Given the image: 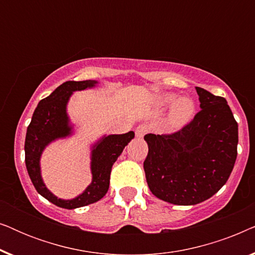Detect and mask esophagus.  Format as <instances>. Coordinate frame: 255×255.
<instances>
[{"label": "esophagus", "mask_w": 255, "mask_h": 255, "mask_svg": "<svg viewBox=\"0 0 255 255\" xmlns=\"http://www.w3.org/2000/svg\"><path fill=\"white\" fill-rule=\"evenodd\" d=\"M147 132H148L147 125H145V124L139 125V127H137V128H135V137L142 138L146 133H147Z\"/></svg>", "instance_id": "obj_1"}]
</instances>
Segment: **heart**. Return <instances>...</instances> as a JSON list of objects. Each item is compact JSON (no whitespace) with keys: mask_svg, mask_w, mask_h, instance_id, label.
Segmentation results:
<instances>
[{"mask_svg":"<svg viewBox=\"0 0 255 255\" xmlns=\"http://www.w3.org/2000/svg\"><path fill=\"white\" fill-rule=\"evenodd\" d=\"M159 104H161V106H172L174 104L169 116V124L173 128L182 127L191 120L194 115V102L188 97H182V99L177 100L175 94L166 93L159 96Z\"/></svg>","mask_w":255,"mask_h":255,"instance_id":"b5f03b06","label":"heart"}]
</instances>
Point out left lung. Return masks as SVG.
I'll list each match as a JSON object with an SVG mask.
<instances>
[{"mask_svg": "<svg viewBox=\"0 0 255 255\" xmlns=\"http://www.w3.org/2000/svg\"><path fill=\"white\" fill-rule=\"evenodd\" d=\"M201 110L172 134H146L144 170L149 190L176 205H195L217 193L237 159L238 124L224 97L196 87Z\"/></svg>", "mask_w": 255, "mask_h": 255, "instance_id": "left-lung-1", "label": "left lung"}]
</instances>
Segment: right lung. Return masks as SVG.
<instances>
[{
  "mask_svg": "<svg viewBox=\"0 0 255 255\" xmlns=\"http://www.w3.org/2000/svg\"><path fill=\"white\" fill-rule=\"evenodd\" d=\"M97 83L99 82L95 80L64 82L50 96L38 103L31 123L27 127L24 145L27 173L38 193L57 207L76 209L100 201L109 189L113 165L125 146L134 138L133 131L124 134L103 135L92 146V183L79 196L72 200H62L52 194L45 186L40 170V156L45 147L52 141L69 137L74 131V127L67 115V103L72 94L78 90L94 88Z\"/></svg>",
  "mask_w": 255,
  "mask_h": 255,
  "instance_id": "add662e5",
  "label": "right lung"
}]
</instances>
